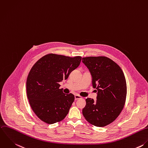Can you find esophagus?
I'll return each instance as SVG.
<instances>
[{"instance_id":"1","label":"esophagus","mask_w":148,"mask_h":148,"mask_svg":"<svg viewBox=\"0 0 148 148\" xmlns=\"http://www.w3.org/2000/svg\"><path fill=\"white\" fill-rule=\"evenodd\" d=\"M82 98V97L78 95H75V99L76 100H78V99H80Z\"/></svg>"}]
</instances>
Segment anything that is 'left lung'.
Segmentation results:
<instances>
[{
    "label": "left lung",
    "instance_id": "1",
    "mask_svg": "<svg viewBox=\"0 0 148 148\" xmlns=\"http://www.w3.org/2000/svg\"><path fill=\"white\" fill-rule=\"evenodd\" d=\"M82 62L88 69L92 87L98 92L96 101L86 99L82 112L90 123L104 127L115 121L124 107L127 93L125 77L119 66L108 57H84Z\"/></svg>",
    "mask_w": 148,
    "mask_h": 148
}]
</instances>
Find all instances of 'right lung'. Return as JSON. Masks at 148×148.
Returning a JSON list of instances; mask_svg holds the SVG:
<instances>
[{"label": "right lung", "instance_id": "right-lung-1", "mask_svg": "<svg viewBox=\"0 0 148 148\" xmlns=\"http://www.w3.org/2000/svg\"><path fill=\"white\" fill-rule=\"evenodd\" d=\"M81 60L80 56L48 54L32 68L26 81L27 96L33 111L41 121L53 124L68 114L75 96L64 94L58 83L68 79Z\"/></svg>", "mask_w": 148, "mask_h": 148}]
</instances>
